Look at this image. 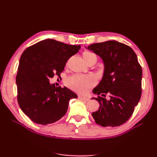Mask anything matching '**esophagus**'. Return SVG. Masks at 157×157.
Returning <instances> with one entry per match:
<instances>
[{"label":"esophagus","instance_id":"1","mask_svg":"<svg viewBox=\"0 0 157 157\" xmlns=\"http://www.w3.org/2000/svg\"><path fill=\"white\" fill-rule=\"evenodd\" d=\"M78 98H79V99H81V100H84V101H89V99L88 98H86V97H84V96H82V95H78Z\"/></svg>","mask_w":157,"mask_h":157}]
</instances>
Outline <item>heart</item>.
Masks as SVG:
<instances>
[{
    "label": "heart",
    "mask_w": 157,
    "mask_h": 157,
    "mask_svg": "<svg viewBox=\"0 0 157 157\" xmlns=\"http://www.w3.org/2000/svg\"><path fill=\"white\" fill-rule=\"evenodd\" d=\"M82 58L85 62H97V56L94 52L91 51H84L82 53ZM95 79L91 75H72L66 80V84L69 88L78 92H84L88 90L95 84Z\"/></svg>",
    "instance_id": "b5f03b06"
}]
</instances>
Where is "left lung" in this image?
<instances>
[{
	"label": "left lung",
	"mask_w": 157,
	"mask_h": 157,
	"mask_svg": "<svg viewBox=\"0 0 157 157\" xmlns=\"http://www.w3.org/2000/svg\"><path fill=\"white\" fill-rule=\"evenodd\" d=\"M88 49L102 58L105 71L93 92L100 104L92 113L98 124L117 127L129 120L142 94V68L132 48L116 41L93 44ZM109 94L110 99H105Z\"/></svg>",
	"instance_id": "1"
}]
</instances>
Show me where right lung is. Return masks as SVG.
I'll list each match as a JSON object with an SVG mask.
<instances>
[{
    "label": "right lung",
    "instance_id": "1",
    "mask_svg": "<svg viewBox=\"0 0 157 157\" xmlns=\"http://www.w3.org/2000/svg\"><path fill=\"white\" fill-rule=\"evenodd\" d=\"M80 49L48 39L26 48L21 55L16 82L19 107L31 121L40 124L55 123L65 115L71 98L70 89L55 87L49 80L60 77L67 61Z\"/></svg>",
    "mask_w": 157,
    "mask_h": 157
}]
</instances>
